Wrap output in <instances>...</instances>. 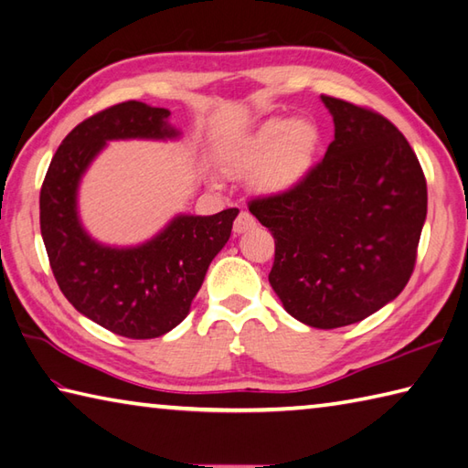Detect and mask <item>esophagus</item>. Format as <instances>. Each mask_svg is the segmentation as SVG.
<instances>
[{
	"mask_svg": "<svg viewBox=\"0 0 468 468\" xmlns=\"http://www.w3.org/2000/svg\"><path fill=\"white\" fill-rule=\"evenodd\" d=\"M255 227H258V223H255V218L250 213H245V210H241V213L237 215L235 223H233V231L239 235V233L250 231V229H255Z\"/></svg>",
	"mask_w": 468,
	"mask_h": 468,
	"instance_id": "1",
	"label": "esophagus"
}]
</instances>
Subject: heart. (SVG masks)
Masks as SVG:
<instances>
[{
	"mask_svg": "<svg viewBox=\"0 0 468 468\" xmlns=\"http://www.w3.org/2000/svg\"><path fill=\"white\" fill-rule=\"evenodd\" d=\"M320 144L323 133L310 119H270L247 137L227 166L233 172H258V186L278 195L308 176Z\"/></svg>",
	"mask_w": 468,
	"mask_h": 468,
	"instance_id": "obj_1",
	"label": "heart"
}]
</instances>
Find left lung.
<instances>
[{"instance_id":"1","label":"left lung","mask_w":468,"mask_h":468,"mask_svg":"<svg viewBox=\"0 0 468 468\" xmlns=\"http://www.w3.org/2000/svg\"><path fill=\"white\" fill-rule=\"evenodd\" d=\"M335 140L286 192L253 198L276 255L270 283L314 328L355 324L399 296L414 271L428 190L414 150L373 109L323 95Z\"/></svg>"}]
</instances>
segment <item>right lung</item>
Listing matches in <instances>:
<instances>
[{"instance_id": "right-lung-1", "label": "right lung", "mask_w": 468, "mask_h": 468, "mask_svg": "<svg viewBox=\"0 0 468 468\" xmlns=\"http://www.w3.org/2000/svg\"><path fill=\"white\" fill-rule=\"evenodd\" d=\"M168 117L164 107L125 101L85 119L58 145L40 190V231L60 292L80 314L127 338L162 336L186 318L239 213L178 215L135 247L103 245L82 229L77 192L89 164L112 140L178 137Z\"/></svg>"}]
</instances>
